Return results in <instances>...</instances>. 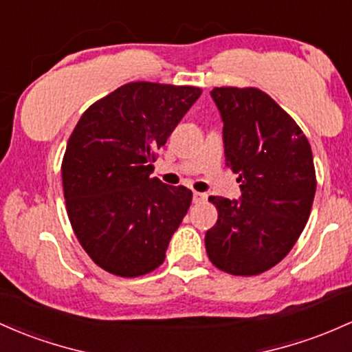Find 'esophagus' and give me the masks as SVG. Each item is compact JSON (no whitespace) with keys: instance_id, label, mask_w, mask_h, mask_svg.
Masks as SVG:
<instances>
[{"instance_id":"1","label":"esophagus","mask_w":352,"mask_h":352,"mask_svg":"<svg viewBox=\"0 0 352 352\" xmlns=\"http://www.w3.org/2000/svg\"><path fill=\"white\" fill-rule=\"evenodd\" d=\"M207 200V195L202 192H194V204H202Z\"/></svg>"}]
</instances>
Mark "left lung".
<instances>
[{"mask_svg": "<svg viewBox=\"0 0 352 352\" xmlns=\"http://www.w3.org/2000/svg\"><path fill=\"white\" fill-rule=\"evenodd\" d=\"M210 95L242 197L208 199L219 219L206 234L207 256L227 274L258 276L291 252L306 227L318 185L312 150L294 118L258 88L215 87Z\"/></svg>", "mask_w": 352, "mask_h": 352, "instance_id": "left-lung-1", "label": "left lung"}]
</instances>
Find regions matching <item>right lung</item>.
I'll return each instance as SVG.
<instances>
[{
	"label": "right lung",
	"instance_id": "right-lung-1",
	"mask_svg": "<svg viewBox=\"0 0 352 352\" xmlns=\"http://www.w3.org/2000/svg\"><path fill=\"white\" fill-rule=\"evenodd\" d=\"M199 87L132 82L88 107L68 138L61 180L76 239L98 267L138 277L164 264L192 190L150 177Z\"/></svg>",
	"mask_w": 352,
	"mask_h": 352
}]
</instances>
